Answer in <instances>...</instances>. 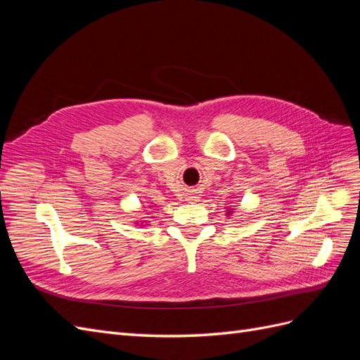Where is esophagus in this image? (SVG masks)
<instances>
[{"label":"esophagus","instance_id":"obj_1","mask_svg":"<svg viewBox=\"0 0 360 360\" xmlns=\"http://www.w3.org/2000/svg\"><path fill=\"white\" fill-rule=\"evenodd\" d=\"M198 198H200V195H197V193H192L191 197H188V201L195 202V201H198Z\"/></svg>","mask_w":360,"mask_h":360}]
</instances>
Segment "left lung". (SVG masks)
Here are the masks:
<instances>
[{"label": "left lung", "instance_id": "1", "mask_svg": "<svg viewBox=\"0 0 360 360\" xmlns=\"http://www.w3.org/2000/svg\"><path fill=\"white\" fill-rule=\"evenodd\" d=\"M228 213H230V212H228Z\"/></svg>", "mask_w": 360, "mask_h": 360}]
</instances>
